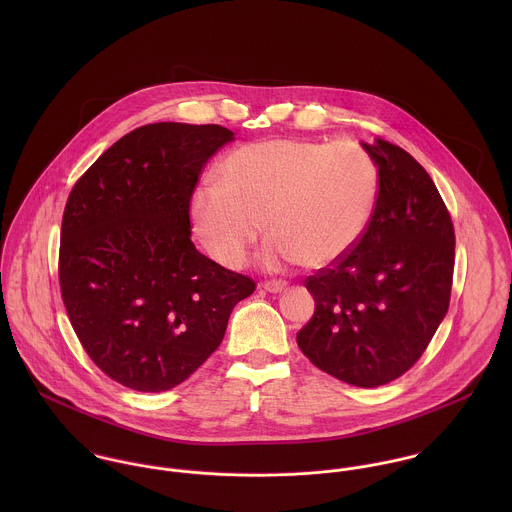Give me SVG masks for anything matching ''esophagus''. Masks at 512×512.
Masks as SVG:
<instances>
[{
  "label": "esophagus",
  "mask_w": 512,
  "mask_h": 512,
  "mask_svg": "<svg viewBox=\"0 0 512 512\" xmlns=\"http://www.w3.org/2000/svg\"><path fill=\"white\" fill-rule=\"evenodd\" d=\"M286 286L288 284L284 280H266V282H262V288L270 293L282 292Z\"/></svg>",
  "instance_id": "obj_1"
}]
</instances>
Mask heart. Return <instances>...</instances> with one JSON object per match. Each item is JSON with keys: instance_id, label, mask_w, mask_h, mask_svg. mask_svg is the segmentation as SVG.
Here are the masks:
<instances>
[{"instance_id": "obj_1", "label": "heart", "mask_w": 512, "mask_h": 512, "mask_svg": "<svg viewBox=\"0 0 512 512\" xmlns=\"http://www.w3.org/2000/svg\"><path fill=\"white\" fill-rule=\"evenodd\" d=\"M376 197L378 171L365 147L276 138L230 151L220 179L195 187L189 211L205 248L228 268L248 258L264 219L266 266L323 268L359 244Z\"/></svg>"}]
</instances>
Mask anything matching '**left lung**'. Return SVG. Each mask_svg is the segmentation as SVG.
I'll return each instance as SVG.
<instances>
[{
    "instance_id": "1",
    "label": "left lung",
    "mask_w": 512,
    "mask_h": 512,
    "mask_svg": "<svg viewBox=\"0 0 512 512\" xmlns=\"http://www.w3.org/2000/svg\"><path fill=\"white\" fill-rule=\"evenodd\" d=\"M378 197L359 244L305 278L315 299L299 329L301 353L361 388L402 376L428 349L447 313L455 232L428 171L402 147L365 146Z\"/></svg>"
}]
</instances>
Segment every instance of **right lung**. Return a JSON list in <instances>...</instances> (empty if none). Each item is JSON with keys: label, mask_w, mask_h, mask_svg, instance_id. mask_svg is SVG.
Returning a JSON list of instances; mask_svg holds the SVG:
<instances>
[{"label": "right lung", "mask_w": 512, "mask_h": 512, "mask_svg": "<svg viewBox=\"0 0 512 512\" xmlns=\"http://www.w3.org/2000/svg\"><path fill=\"white\" fill-rule=\"evenodd\" d=\"M234 134L217 124H147L74 183L59 284L74 333L108 378L138 392L187 380L222 343L256 282L191 242V195Z\"/></svg>", "instance_id": "obj_1"}]
</instances>
